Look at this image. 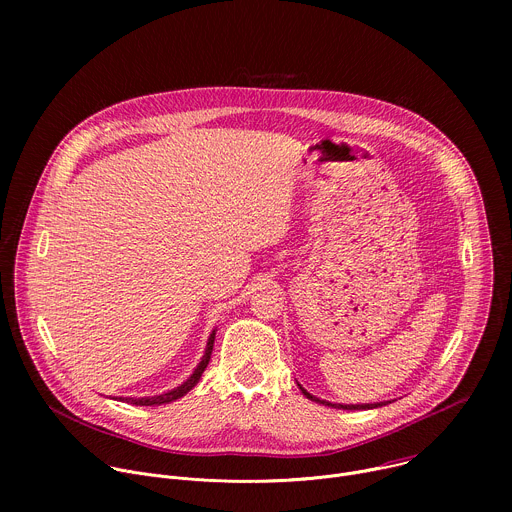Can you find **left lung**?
Segmentation results:
<instances>
[{"mask_svg":"<svg viewBox=\"0 0 512 512\" xmlns=\"http://www.w3.org/2000/svg\"><path fill=\"white\" fill-rule=\"evenodd\" d=\"M300 389H302V393H304L310 401H316V403H320V405H328V407H336V409H375V407H383V405H387V403H373V405H334V403H328V401H322V399H318V397L310 395L304 387H300Z\"/></svg>","mask_w":512,"mask_h":512,"instance_id":"1","label":"left lung"}]
</instances>
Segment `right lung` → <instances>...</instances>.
<instances>
[{
    "label": "right lung",
    "instance_id": "1",
    "mask_svg": "<svg viewBox=\"0 0 512 512\" xmlns=\"http://www.w3.org/2000/svg\"><path fill=\"white\" fill-rule=\"evenodd\" d=\"M212 346H214V332L210 334V338H208V342H206V350H204V356H202L200 364L194 369V373L190 375V379H188L184 385H180V387H176L174 391H168V393H164V395L141 397V399H127V397H125V401L131 403V405H150V407H152V405H162V403H170V401H176V399L184 397V395L200 381V377H202V373H204V369H206V364H208V360H210Z\"/></svg>",
    "mask_w": 512,
    "mask_h": 512
}]
</instances>
